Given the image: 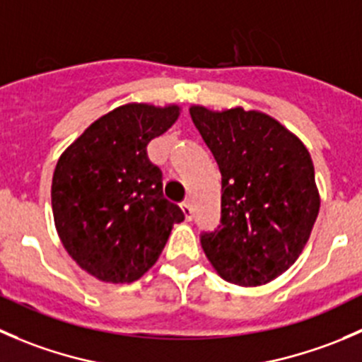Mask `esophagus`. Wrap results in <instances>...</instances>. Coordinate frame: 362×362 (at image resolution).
Segmentation results:
<instances>
[{"label":"esophagus","mask_w":362,"mask_h":362,"mask_svg":"<svg viewBox=\"0 0 362 362\" xmlns=\"http://www.w3.org/2000/svg\"><path fill=\"white\" fill-rule=\"evenodd\" d=\"M181 211H182V216H185V220H186V221H192V218H193V209H192V206H189L188 202L181 204Z\"/></svg>","instance_id":"34e87169"}]
</instances>
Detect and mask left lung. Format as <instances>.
<instances>
[{
  "label": "left lung",
  "mask_w": 362,
  "mask_h": 362,
  "mask_svg": "<svg viewBox=\"0 0 362 362\" xmlns=\"http://www.w3.org/2000/svg\"><path fill=\"white\" fill-rule=\"evenodd\" d=\"M221 174V225L200 239L225 281L260 287L301 255L320 209L301 139L262 110L189 105Z\"/></svg>",
  "instance_id": "obj_1"
}]
</instances>
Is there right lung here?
<instances>
[{"label": "right lung", "mask_w": 362, "mask_h": 362, "mask_svg": "<svg viewBox=\"0 0 362 362\" xmlns=\"http://www.w3.org/2000/svg\"><path fill=\"white\" fill-rule=\"evenodd\" d=\"M181 107L130 102L93 121L52 176V214L68 255L107 284H132L162 255L181 209L163 199L162 173L146 146L177 121Z\"/></svg>", "instance_id": "1"}]
</instances>
